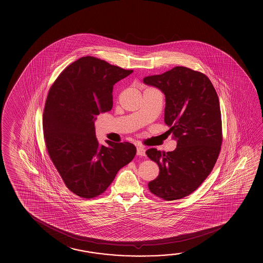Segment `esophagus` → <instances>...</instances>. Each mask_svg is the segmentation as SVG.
Returning a JSON list of instances; mask_svg holds the SVG:
<instances>
[{
	"label": "esophagus",
	"instance_id": "obj_1",
	"mask_svg": "<svg viewBox=\"0 0 263 263\" xmlns=\"http://www.w3.org/2000/svg\"><path fill=\"white\" fill-rule=\"evenodd\" d=\"M137 155L138 156H146V151L143 146H138L137 147Z\"/></svg>",
	"mask_w": 263,
	"mask_h": 263
}]
</instances>
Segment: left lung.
<instances>
[{"label": "left lung", "mask_w": 263, "mask_h": 263, "mask_svg": "<svg viewBox=\"0 0 263 263\" xmlns=\"http://www.w3.org/2000/svg\"><path fill=\"white\" fill-rule=\"evenodd\" d=\"M143 82L165 95L164 121L177 141L173 151H146L159 165V174L148 182L153 194L166 201L192 194L215 166L222 144L219 100L210 80L199 71L175 67Z\"/></svg>", "instance_id": "1"}]
</instances>
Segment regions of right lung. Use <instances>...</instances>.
Segmentation results:
<instances>
[{"instance_id":"obj_1","label":"right lung","mask_w":263,"mask_h":263,"mask_svg":"<svg viewBox=\"0 0 263 263\" xmlns=\"http://www.w3.org/2000/svg\"><path fill=\"white\" fill-rule=\"evenodd\" d=\"M133 70L82 57L61 72L48 91L43 131L48 155L68 189L83 198L103 194L137 148L128 142L100 145L95 121L112 107V88Z\"/></svg>"}]
</instances>
